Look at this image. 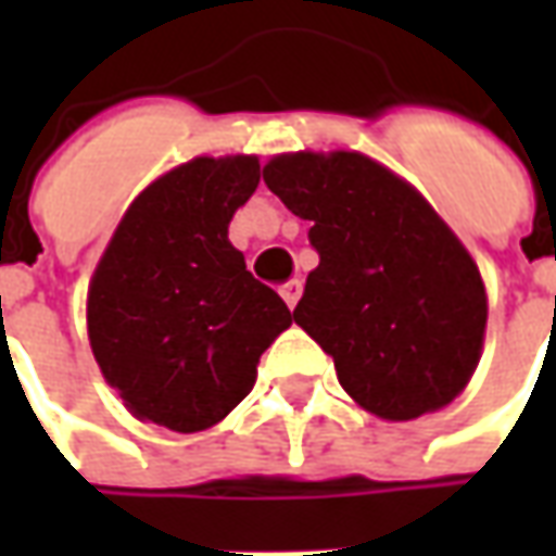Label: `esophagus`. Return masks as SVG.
Returning a JSON list of instances; mask_svg holds the SVG:
<instances>
[{
  "instance_id": "obj_1",
  "label": "esophagus",
  "mask_w": 556,
  "mask_h": 556,
  "mask_svg": "<svg viewBox=\"0 0 556 556\" xmlns=\"http://www.w3.org/2000/svg\"><path fill=\"white\" fill-rule=\"evenodd\" d=\"M301 291H303L301 279H289V282L279 289V294H282V301L289 303L291 309H294V306H298V301H301Z\"/></svg>"
}]
</instances>
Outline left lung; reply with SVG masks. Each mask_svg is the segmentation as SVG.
Masks as SVG:
<instances>
[{"label":"left lung","instance_id":"obj_1","mask_svg":"<svg viewBox=\"0 0 556 556\" xmlns=\"http://www.w3.org/2000/svg\"><path fill=\"white\" fill-rule=\"evenodd\" d=\"M262 178L321 262L294 321L363 410L405 422L446 408L477 372L489 294L473 255L414 184L361 151H286Z\"/></svg>","mask_w":556,"mask_h":556}]
</instances>
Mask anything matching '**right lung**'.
<instances>
[{"label":"right lung","instance_id":"obj_1","mask_svg":"<svg viewBox=\"0 0 556 556\" xmlns=\"http://www.w3.org/2000/svg\"><path fill=\"white\" fill-rule=\"evenodd\" d=\"M255 154L193 157L127 205L94 267L86 327L130 417L193 434L253 390L258 361L291 318L229 241L258 187Z\"/></svg>","mask_w":556,"mask_h":556}]
</instances>
